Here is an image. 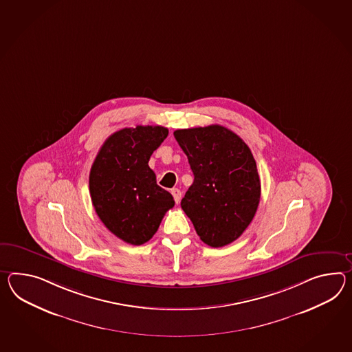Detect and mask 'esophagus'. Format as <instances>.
<instances>
[{"mask_svg": "<svg viewBox=\"0 0 352 352\" xmlns=\"http://www.w3.org/2000/svg\"><path fill=\"white\" fill-rule=\"evenodd\" d=\"M172 195L173 197H174V201H175V204L178 205L180 202V198H182V192H180L178 188H173Z\"/></svg>", "mask_w": 352, "mask_h": 352, "instance_id": "obj_1", "label": "esophagus"}]
</instances>
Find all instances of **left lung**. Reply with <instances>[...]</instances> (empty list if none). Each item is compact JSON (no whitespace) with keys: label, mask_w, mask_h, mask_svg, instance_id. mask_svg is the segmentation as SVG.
I'll return each mask as SVG.
<instances>
[{"label":"left lung","mask_w":352,"mask_h":352,"mask_svg":"<svg viewBox=\"0 0 352 352\" xmlns=\"http://www.w3.org/2000/svg\"><path fill=\"white\" fill-rule=\"evenodd\" d=\"M174 138L195 175L180 206L207 245L230 244L248 228L259 205L261 180L250 148L219 124L177 129Z\"/></svg>","instance_id":"1"}]
</instances>
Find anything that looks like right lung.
I'll list each match as a JSON object with an SVG mask.
<instances>
[{
	"label": "right lung",
	"mask_w": 352,
	"mask_h": 352,
	"mask_svg": "<svg viewBox=\"0 0 352 352\" xmlns=\"http://www.w3.org/2000/svg\"><path fill=\"white\" fill-rule=\"evenodd\" d=\"M168 133L162 126L120 129L107 138L90 170L95 212L109 232L132 245L151 239L174 206L172 195L156 184L148 166Z\"/></svg>",
	"instance_id": "right-lung-1"
}]
</instances>
